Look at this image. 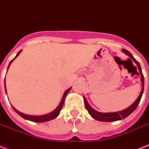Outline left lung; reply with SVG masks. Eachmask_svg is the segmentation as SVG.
Returning a JSON list of instances; mask_svg holds the SVG:
<instances>
[{
  "instance_id": "obj_1",
  "label": "left lung",
  "mask_w": 149,
  "mask_h": 149,
  "mask_svg": "<svg viewBox=\"0 0 149 149\" xmlns=\"http://www.w3.org/2000/svg\"><path fill=\"white\" fill-rule=\"evenodd\" d=\"M123 52H125L126 55L129 56L130 58H132L134 62L137 64L138 65V68H139V72L141 73V84H142V86H141V93L139 94V97L135 100V101L133 103V104L129 106L128 107H127L125 110L120 111H118V112H110V113H101V112H99V111H95L94 109H93L90 106V104H88V102L86 100L85 97H84V103H85V106H86V110L88 111L89 113L92 116V118H93L96 120H99V121H104V122H111V121H116V120H122V119H125V118H127V116L130 115L131 113L133 112V111L136 109V107L139 105V102L141 100V96H142V93H143L144 91V77L143 74H142V72H141V68L140 66V64L138 61L135 59V58L133 57V56L132 55L131 52L127 51V50L123 49H122Z\"/></svg>"
}]
</instances>
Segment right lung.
<instances>
[{
    "instance_id": "add662e5",
    "label": "right lung",
    "mask_w": 149,
    "mask_h": 149,
    "mask_svg": "<svg viewBox=\"0 0 149 149\" xmlns=\"http://www.w3.org/2000/svg\"><path fill=\"white\" fill-rule=\"evenodd\" d=\"M22 50H21V51H19L17 53V55H16V56H15V58H14V59H15L16 57H17L18 55H19L20 53H21V52H22ZM14 59H12V60L10 61V63H9V65H8V68H9V66H10V63H12L13 60ZM4 87H5V91H6V93H7V90H6V84H5V79H4ZM70 89L71 88H69L68 90H66V91H65V93H64V94H63V98H62V100H61L60 103H59V104L58 105V107H56L54 111H52V112H50V113H47V114H44V115H29V114H25V113H22V112H20V111H18L17 110V109H15L14 107L12 106L13 109L15 110V111L16 112V113H17V114H19L22 118H23L24 119H25V120H31V121H33V122H38V123H42V122H45V121H49V120H53V119H55V118H56V117H58V114H59V112H60V111L62 110V108H63V104H64V100H65V97H66V95H67V93H69V91H70Z\"/></svg>"
}]
</instances>
